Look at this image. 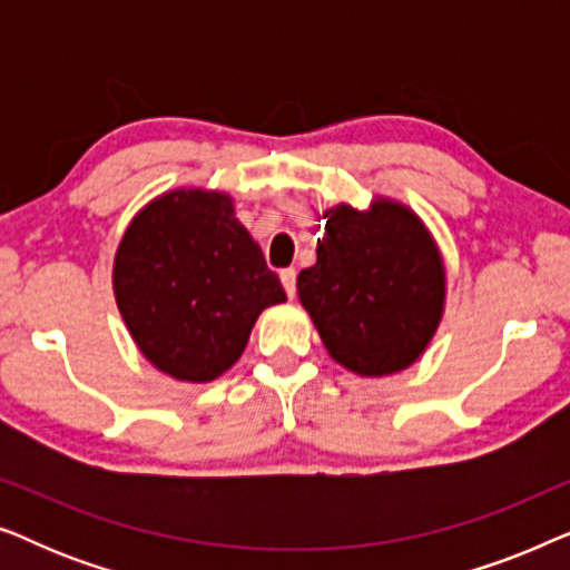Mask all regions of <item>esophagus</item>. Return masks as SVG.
Here are the masks:
<instances>
[{"instance_id":"1","label":"esophagus","mask_w":570,"mask_h":570,"mask_svg":"<svg viewBox=\"0 0 570 570\" xmlns=\"http://www.w3.org/2000/svg\"><path fill=\"white\" fill-rule=\"evenodd\" d=\"M279 283H283V287H285V293L291 295H295V269L291 267V269H283L279 272Z\"/></svg>"}]
</instances>
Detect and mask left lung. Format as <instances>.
<instances>
[{
    "label": "left lung",
    "mask_w": 570,
    "mask_h": 570,
    "mask_svg": "<svg viewBox=\"0 0 570 570\" xmlns=\"http://www.w3.org/2000/svg\"><path fill=\"white\" fill-rule=\"evenodd\" d=\"M316 264L298 298L326 353L365 379L410 368L431 345L446 303V267L425 223L402 202L324 213Z\"/></svg>",
    "instance_id": "8db88e82"
}]
</instances>
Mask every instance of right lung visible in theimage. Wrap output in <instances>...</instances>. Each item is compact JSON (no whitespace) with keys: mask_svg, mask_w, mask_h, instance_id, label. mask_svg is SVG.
Masks as SVG:
<instances>
[{"mask_svg":"<svg viewBox=\"0 0 570 570\" xmlns=\"http://www.w3.org/2000/svg\"><path fill=\"white\" fill-rule=\"evenodd\" d=\"M114 295L139 353L189 384L236 365L262 311L285 301L230 194L209 189L166 191L131 217Z\"/></svg>","mask_w":570,"mask_h":570,"instance_id":"1","label":"right lung"}]
</instances>
